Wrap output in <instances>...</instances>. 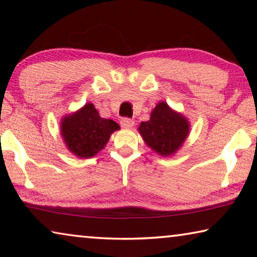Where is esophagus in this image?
I'll use <instances>...</instances> for the list:
<instances>
[{
	"instance_id": "34e87169",
	"label": "esophagus",
	"mask_w": 257,
	"mask_h": 257,
	"mask_svg": "<svg viewBox=\"0 0 257 257\" xmlns=\"http://www.w3.org/2000/svg\"><path fill=\"white\" fill-rule=\"evenodd\" d=\"M120 124H121V127H122V128L130 129V128H133V127H134L135 122H134V120H132V119L124 118V119H122V120L120 121Z\"/></svg>"
}]
</instances>
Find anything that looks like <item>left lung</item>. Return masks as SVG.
<instances>
[{"label":"left lung","mask_w":257,"mask_h":257,"mask_svg":"<svg viewBox=\"0 0 257 257\" xmlns=\"http://www.w3.org/2000/svg\"><path fill=\"white\" fill-rule=\"evenodd\" d=\"M138 133L145 144L161 156H171L189 136L190 123L182 113L161 101L152 110L150 120L141 122Z\"/></svg>","instance_id":"obj_1"}]
</instances>
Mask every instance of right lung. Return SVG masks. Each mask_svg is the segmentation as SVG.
Segmentation results:
<instances>
[{
	"mask_svg": "<svg viewBox=\"0 0 257 257\" xmlns=\"http://www.w3.org/2000/svg\"><path fill=\"white\" fill-rule=\"evenodd\" d=\"M120 129L115 121L101 118L94 104L86 103L61 119L60 133L67 150L79 159H90L102 151L111 135Z\"/></svg>",
	"mask_w": 257,
	"mask_h": 257,
	"instance_id": "obj_1",
	"label": "right lung"
}]
</instances>
